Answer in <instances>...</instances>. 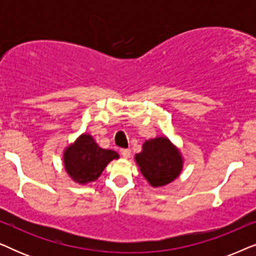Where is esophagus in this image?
<instances>
[{"label":"esophagus","instance_id":"esophagus-1","mask_svg":"<svg viewBox=\"0 0 256 256\" xmlns=\"http://www.w3.org/2000/svg\"><path fill=\"white\" fill-rule=\"evenodd\" d=\"M120 152L124 158H129V157H130V150L129 149H121Z\"/></svg>","mask_w":256,"mask_h":256}]
</instances>
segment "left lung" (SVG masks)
<instances>
[{"label": "left lung", "mask_w": 256, "mask_h": 256, "mask_svg": "<svg viewBox=\"0 0 256 256\" xmlns=\"http://www.w3.org/2000/svg\"><path fill=\"white\" fill-rule=\"evenodd\" d=\"M135 162L146 180L152 188L172 183L184 166L182 152L166 136H157L143 143L142 152L135 155Z\"/></svg>", "instance_id": "obj_1"}]
</instances>
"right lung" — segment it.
<instances>
[{
    "mask_svg": "<svg viewBox=\"0 0 256 256\" xmlns=\"http://www.w3.org/2000/svg\"><path fill=\"white\" fill-rule=\"evenodd\" d=\"M118 157L116 152L100 148L92 135L82 132L64 149L62 166L74 183L86 185L96 180L108 163Z\"/></svg>",
    "mask_w": 256,
    "mask_h": 256,
    "instance_id": "1",
    "label": "right lung"
}]
</instances>
